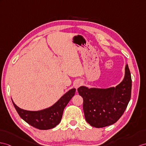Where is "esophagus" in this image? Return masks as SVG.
<instances>
[{"mask_svg":"<svg viewBox=\"0 0 146 146\" xmlns=\"http://www.w3.org/2000/svg\"><path fill=\"white\" fill-rule=\"evenodd\" d=\"M81 85H82L81 82L79 81V80H77V81L76 82V83L74 84V87H75L76 89H77V88H79Z\"/></svg>","mask_w":146,"mask_h":146,"instance_id":"esophagus-1","label":"esophagus"}]
</instances>
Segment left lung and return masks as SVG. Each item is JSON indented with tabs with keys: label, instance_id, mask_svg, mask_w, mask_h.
Masks as SVG:
<instances>
[{
	"label": "left lung",
	"instance_id": "1",
	"mask_svg": "<svg viewBox=\"0 0 146 146\" xmlns=\"http://www.w3.org/2000/svg\"><path fill=\"white\" fill-rule=\"evenodd\" d=\"M131 87V73L126 64L124 79L115 87L89 88L81 86L78 88V92L83 98V110L87 122L98 128L115 123L129 104Z\"/></svg>",
	"mask_w": 146,
	"mask_h": 146
}]
</instances>
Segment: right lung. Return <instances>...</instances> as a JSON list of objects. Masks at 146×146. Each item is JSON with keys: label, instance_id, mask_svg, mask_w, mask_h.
<instances>
[{"label": "right lung", "instance_id": "right-lung-1", "mask_svg": "<svg viewBox=\"0 0 146 146\" xmlns=\"http://www.w3.org/2000/svg\"><path fill=\"white\" fill-rule=\"evenodd\" d=\"M76 88H72L63 95L50 107L40 111H28L17 106L12 100L19 116L30 125L38 129L47 130L56 127L61 122L64 109L75 95Z\"/></svg>", "mask_w": 146, "mask_h": 146}]
</instances>
